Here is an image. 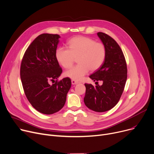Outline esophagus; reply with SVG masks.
I'll list each match as a JSON object with an SVG mask.
<instances>
[{
  "instance_id": "obj_1",
  "label": "esophagus",
  "mask_w": 154,
  "mask_h": 154,
  "mask_svg": "<svg viewBox=\"0 0 154 154\" xmlns=\"http://www.w3.org/2000/svg\"><path fill=\"white\" fill-rule=\"evenodd\" d=\"M71 83H72V85H76V84H78L79 82H78V81H76V80L72 79V80H71Z\"/></svg>"
}]
</instances>
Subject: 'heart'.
<instances>
[{
  "label": "heart",
  "instance_id": "b5f03b06",
  "mask_svg": "<svg viewBox=\"0 0 154 154\" xmlns=\"http://www.w3.org/2000/svg\"><path fill=\"white\" fill-rule=\"evenodd\" d=\"M68 48L60 47L55 52V57L60 64L65 68H69L78 58L79 64L66 71V76L76 81H79L89 70L95 71L100 68L106 57L104 45L96 42L94 40L83 36L71 38L68 42Z\"/></svg>",
  "mask_w": 154,
  "mask_h": 154
}]
</instances>
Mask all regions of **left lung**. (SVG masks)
<instances>
[{
    "label": "left lung",
    "mask_w": 154,
    "mask_h": 154,
    "mask_svg": "<svg viewBox=\"0 0 154 154\" xmlns=\"http://www.w3.org/2000/svg\"><path fill=\"white\" fill-rule=\"evenodd\" d=\"M97 34L106 47V57L101 67L89 78L94 81H102L103 85L94 86L91 84H85L84 102L89 109L103 112L111 109L119 102L127 80L128 69L118 43L104 33Z\"/></svg>",
    "instance_id": "1"
}]
</instances>
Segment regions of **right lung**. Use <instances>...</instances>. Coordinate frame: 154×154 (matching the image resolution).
I'll use <instances>...</instances> for the list:
<instances>
[{
    "mask_svg": "<svg viewBox=\"0 0 154 154\" xmlns=\"http://www.w3.org/2000/svg\"><path fill=\"white\" fill-rule=\"evenodd\" d=\"M60 38L57 34L40 35L26 49L21 63L20 78L25 96L36 110L45 114L62 109L71 86L69 78L58 81L62 73L55 57Z\"/></svg>",
    "mask_w": 154,
    "mask_h": 154,
    "instance_id": "add662e5",
    "label": "right lung"
}]
</instances>
